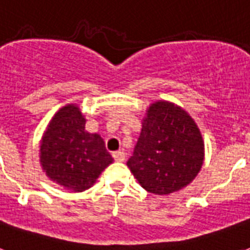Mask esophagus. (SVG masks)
Wrapping results in <instances>:
<instances>
[{
	"mask_svg": "<svg viewBox=\"0 0 250 250\" xmlns=\"http://www.w3.org/2000/svg\"><path fill=\"white\" fill-rule=\"evenodd\" d=\"M113 157H114V160L118 161V162H123V161L125 160V152H121V150H118V152H114Z\"/></svg>",
	"mask_w": 250,
	"mask_h": 250,
	"instance_id": "1",
	"label": "esophagus"
}]
</instances>
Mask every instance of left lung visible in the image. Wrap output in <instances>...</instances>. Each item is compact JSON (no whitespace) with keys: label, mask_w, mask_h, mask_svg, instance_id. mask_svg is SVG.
<instances>
[{"label":"left lung","mask_w":250,"mask_h":250,"mask_svg":"<svg viewBox=\"0 0 250 250\" xmlns=\"http://www.w3.org/2000/svg\"><path fill=\"white\" fill-rule=\"evenodd\" d=\"M205 146L189 114L168 101L149 106L127 166L145 190L154 194L178 192L201 170Z\"/></svg>","instance_id":"8db88e82"}]
</instances>
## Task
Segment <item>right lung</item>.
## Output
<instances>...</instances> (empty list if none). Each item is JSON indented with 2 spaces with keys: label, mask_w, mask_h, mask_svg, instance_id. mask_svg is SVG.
Masks as SVG:
<instances>
[{
  "label": "right lung",
  "mask_w": 250,
  "mask_h": 250,
  "mask_svg": "<svg viewBox=\"0 0 250 250\" xmlns=\"http://www.w3.org/2000/svg\"><path fill=\"white\" fill-rule=\"evenodd\" d=\"M113 161L102 137L85 131L79 106L70 104L54 114L40 144V164L50 180L83 192Z\"/></svg>",
  "instance_id": "add662e5"
}]
</instances>
